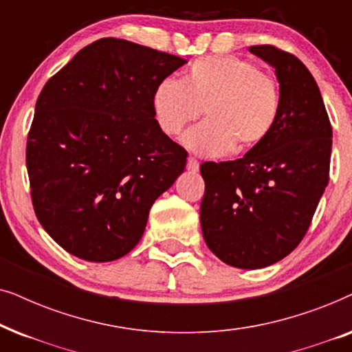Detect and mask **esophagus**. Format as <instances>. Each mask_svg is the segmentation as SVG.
I'll use <instances>...</instances> for the list:
<instances>
[{
	"instance_id": "obj_1",
	"label": "esophagus",
	"mask_w": 352,
	"mask_h": 352,
	"mask_svg": "<svg viewBox=\"0 0 352 352\" xmlns=\"http://www.w3.org/2000/svg\"><path fill=\"white\" fill-rule=\"evenodd\" d=\"M199 166H200V163L197 162L194 157L187 158V170L192 171V173H195V171H199Z\"/></svg>"
}]
</instances>
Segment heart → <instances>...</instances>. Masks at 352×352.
<instances>
[{"label":"heart","mask_w":352,"mask_h":352,"mask_svg":"<svg viewBox=\"0 0 352 352\" xmlns=\"http://www.w3.org/2000/svg\"><path fill=\"white\" fill-rule=\"evenodd\" d=\"M153 113L162 131L176 136L204 113L205 122L184 136L192 152L218 157L258 146L272 131L280 109L276 78L237 56L195 60L182 80L165 78L153 93Z\"/></svg>","instance_id":"1"}]
</instances>
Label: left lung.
I'll return each mask as SVG.
<instances>
[{"label":"left lung","instance_id":"8db88e82","mask_svg":"<svg viewBox=\"0 0 352 352\" xmlns=\"http://www.w3.org/2000/svg\"><path fill=\"white\" fill-rule=\"evenodd\" d=\"M250 51L276 69L277 122L242 158L200 166L201 234L221 261L240 269L271 266L300 245L329 184L331 155V124L306 65L271 45Z\"/></svg>","mask_w":352,"mask_h":352}]
</instances>
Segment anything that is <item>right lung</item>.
Here are the masks:
<instances>
[{"mask_svg":"<svg viewBox=\"0 0 352 352\" xmlns=\"http://www.w3.org/2000/svg\"><path fill=\"white\" fill-rule=\"evenodd\" d=\"M187 60L100 38L38 96L27 171L43 229L76 258L107 263L141 240L153 201L184 171L187 152L153 113L160 81Z\"/></svg>","mask_w":352,"mask_h":352,"instance_id":"1","label":"right lung"}]
</instances>
